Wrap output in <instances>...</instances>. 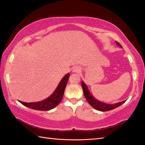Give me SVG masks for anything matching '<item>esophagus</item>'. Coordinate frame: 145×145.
Instances as JSON below:
<instances>
[{
    "instance_id": "obj_1",
    "label": "esophagus",
    "mask_w": 145,
    "mask_h": 145,
    "mask_svg": "<svg viewBox=\"0 0 145 145\" xmlns=\"http://www.w3.org/2000/svg\"><path fill=\"white\" fill-rule=\"evenodd\" d=\"M80 72V69L78 67H75L72 69V72Z\"/></svg>"
}]
</instances>
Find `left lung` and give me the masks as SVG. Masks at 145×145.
Masks as SVG:
<instances>
[{
  "instance_id": "1",
  "label": "left lung",
  "mask_w": 145,
  "mask_h": 145,
  "mask_svg": "<svg viewBox=\"0 0 145 145\" xmlns=\"http://www.w3.org/2000/svg\"><path fill=\"white\" fill-rule=\"evenodd\" d=\"M116 42L118 46L123 48L118 42L116 41ZM81 84H82V89H83V91H84V96L85 97H86L88 103H89V104L93 107V108H94L98 110H100V111L105 112V111H108V110H112L115 108H117L118 107L120 106L121 104H123L126 102V101H124L120 102V103H118L116 104H113L104 103L103 102H101L97 100V99H95V97H93V95L90 93L89 89H88L87 85L85 84L83 81H82Z\"/></svg>"
}]
</instances>
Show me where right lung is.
<instances>
[{
    "label": "right lung",
    "mask_w": 145,
    "mask_h": 145,
    "mask_svg": "<svg viewBox=\"0 0 145 145\" xmlns=\"http://www.w3.org/2000/svg\"><path fill=\"white\" fill-rule=\"evenodd\" d=\"M69 76L70 73L65 75L59 82L57 87L52 94L44 100L36 102V103H24L20 101H19V102L24 106L32 109L38 110H50L52 109L60 103L63 98L65 89L66 88Z\"/></svg>",
    "instance_id": "obj_1"
}]
</instances>
